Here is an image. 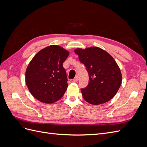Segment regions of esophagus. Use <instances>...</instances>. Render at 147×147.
<instances>
[{
    "mask_svg": "<svg viewBox=\"0 0 147 147\" xmlns=\"http://www.w3.org/2000/svg\"><path fill=\"white\" fill-rule=\"evenodd\" d=\"M78 80V75H77V76L75 77L73 79V82H77Z\"/></svg>",
    "mask_w": 147,
    "mask_h": 147,
    "instance_id": "34e87169",
    "label": "esophagus"
}]
</instances>
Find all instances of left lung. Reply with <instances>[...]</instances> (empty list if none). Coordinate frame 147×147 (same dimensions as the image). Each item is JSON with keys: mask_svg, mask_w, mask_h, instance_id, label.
Instances as JSON below:
<instances>
[{"mask_svg": "<svg viewBox=\"0 0 147 147\" xmlns=\"http://www.w3.org/2000/svg\"><path fill=\"white\" fill-rule=\"evenodd\" d=\"M75 53L86 67L89 83L81 89L83 99L92 105L108 102L117 94L122 82L121 71L112 56L98 47L83 50L77 48Z\"/></svg>", "mask_w": 147, "mask_h": 147, "instance_id": "1", "label": "left lung"}]
</instances>
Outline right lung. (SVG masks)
<instances>
[{
    "mask_svg": "<svg viewBox=\"0 0 147 147\" xmlns=\"http://www.w3.org/2000/svg\"><path fill=\"white\" fill-rule=\"evenodd\" d=\"M69 51L50 45L37 53L26 72V83L32 95L43 103L52 104L63 96L67 88V77L63 63Z\"/></svg>",
    "mask_w": 147,
    "mask_h": 147,
    "instance_id": "right-lung-1",
    "label": "right lung"
}]
</instances>
